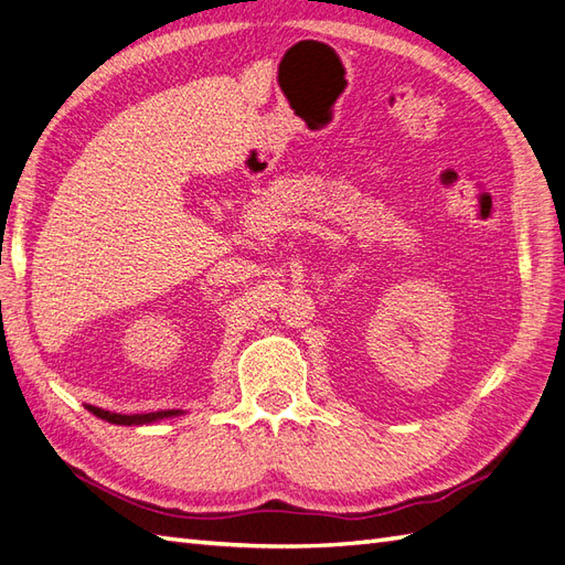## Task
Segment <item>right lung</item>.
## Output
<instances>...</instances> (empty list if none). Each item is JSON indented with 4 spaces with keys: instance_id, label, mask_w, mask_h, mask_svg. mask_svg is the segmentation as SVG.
<instances>
[{
    "instance_id": "add662e5",
    "label": "right lung",
    "mask_w": 565,
    "mask_h": 565,
    "mask_svg": "<svg viewBox=\"0 0 565 565\" xmlns=\"http://www.w3.org/2000/svg\"><path fill=\"white\" fill-rule=\"evenodd\" d=\"M93 415L103 417V420L111 423V425H148L154 420H162V417H171V415H179L181 411H157V413H136V415H121V413H109L103 408H95V406H85Z\"/></svg>"
}]
</instances>
